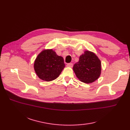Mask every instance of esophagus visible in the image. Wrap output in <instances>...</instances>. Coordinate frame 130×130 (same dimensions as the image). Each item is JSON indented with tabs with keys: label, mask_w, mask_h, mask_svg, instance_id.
Instances as JSON below:
<instances>
[{
	"label": "esophagus",
	"mask_w": 130,
	"mask_h": 130,
	"mask_svg": "<svg viewBox=\"0 0 130 130\" xmlns=\"http://www.w3.org/2000/svg\"><path fill=\"white\" fill-rule=\"evenodd\" d=\"M72 66H73V64L71 63H68L67 64V67H72Z\"/></svg>",
	"instance_id": "1"
}]
</instances>
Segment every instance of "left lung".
Returning <instances> with one entry per match:
<instances>
[{"label":"left lung","instance_id":"left-lung-1","mask_svg":"<svg viewBox=\"0 0 130 130\" xmlns=\"http://www.w3.org/2000/svg\"><path fill=\"white\" fill-rule=\"evenodd\" d=\"M73 70L80 81L87 84L93 83L101 73V62L97 55L89 51H85L74 64Z\"/></svg>","mask_w":130,"mask_h":130}]
</instances>
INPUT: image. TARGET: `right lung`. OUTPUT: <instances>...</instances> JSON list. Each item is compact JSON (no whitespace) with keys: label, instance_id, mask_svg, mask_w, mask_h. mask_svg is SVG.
Segmentation results:
<instances>
[{"label":"right lung","instance_id":"1","mask_svg":"<svg viewBox=\"0 0 130 130\" xmlns=\"http://www.w3.org/2000/svg\"><path fill=\"white\" fill-rule=\"evenodd\" d=\"M65 67L63 58L52 49L43 50L36 57L34 68L39 78L50 82L57 78Z\"/></svg>","mask_w":130,"mask_h":130}]
</instances>
